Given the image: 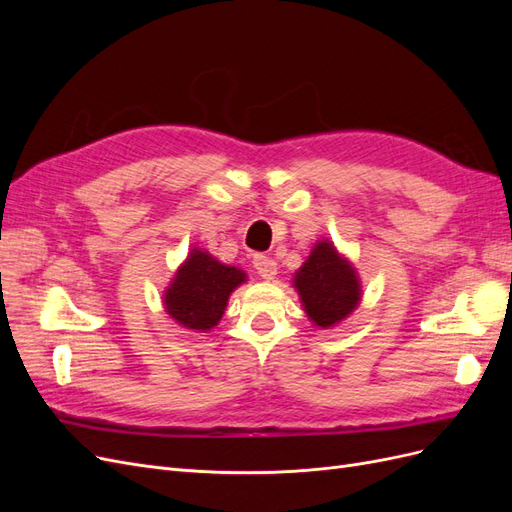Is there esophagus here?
Wrapping results in <instances>:
<instances>
[{"instance_id": "obj_1", "label": "esophagus", "mask_w": 512, "mask_h": 512, "mask_svg": "<svg viewBox=\"0 0 512 512\" xmlns=\"http://www.w3.org/2000/svg\"><path fill=\"white\" fill-rule=\"evenodd\" d=\"M254 269L256 273L262 277V280H273V277L277 275V262L269 256H254Z\"/></svg>"}]
</instances>
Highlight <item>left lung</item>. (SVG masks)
Instances as JSON below:
<instances>
[{"label":"left lung","mask_w":512,"mask_h":512,"mask_svg":"<svg viewBox=\"0 0 512 512\" xmlns=\"http://www.w3.org/2000/svg\"><path fill=\"white\" fill-rule=\"evenodd\" d=\"M292 284L299 292L305 314L322 329L335 327L361 303L359 275L329 239L314 245L312 254L294 273Z\"/></svg>","instance_id":"8db88e82"}]
</instances>
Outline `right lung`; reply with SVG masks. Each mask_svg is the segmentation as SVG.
<instances>
[{"instance_id": "right-lung-1", "label": "right lung", "mask_w": 512, "mask_h": 512, "mask_svg": "<svg viewBox=\"0 0 512 512\" xmlns=\"http://www.w3.org/2000/svg\"><path fill=\"white\" fill-rule=\"evenodd\" d=\"M245 280V271L194 247L164 290V309L183 329L207 333L222 320L230 292Z\"/></svg>"}]
</instances>
